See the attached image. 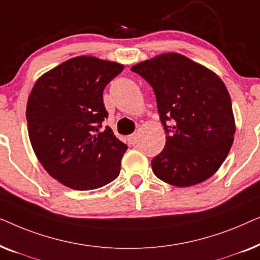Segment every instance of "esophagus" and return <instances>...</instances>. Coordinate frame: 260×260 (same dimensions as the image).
<instances>
[{"label": "esophagus", "mask_w": 260, "mask_h": 260, "mask_svg": "<svg viewBox=\"0 0 260 260\" xmlns=\"http://www.w3.org/2000/svg\"><path fill=\"white\" fill-rule=\"evenodd\" d=\"M127 142H129V144H136L137 135L133 134V135H130V136H127Z\"/></svg>", "instance_id": "34e87169"}]
</instances>
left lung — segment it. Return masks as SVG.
Wrapping results in <instances>:
<instances>
[{"label":"left lung","mask_w":260,"mask_h":260,"mask_svg":"<svg viewBox=\"0 0 260 260\" xmlns=\"http://www.w3.org/2000/svg\"><path fill=\"white\" fill-rule=\"evenodd\" d=\"M131 71L154 88L166 147L152 158V172L176 187L201 183L229 155L236 122L229 91L207 67L179 53H163ZM173 120V126L166 124Z\"/></svg>","instance_id":"1"}]
</instances>
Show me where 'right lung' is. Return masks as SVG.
I'll return each mask as SVG.
<instances>
[{
	"mask_svg": "<svg viewBox=\"0 0 260 260\" xmlns=\"http://www.w3.org/2000/svg\"><path fill=\"white\" fill-rule=\"evenodd\" d=\"M122 63L80 55L39 78L28 97L30 144L52 177L76 190L108 184L119 175L126 144L111 127L103 91L122 72Z\"/></svg>",
	"mask_w": 260,
	"mask_h": 260,
	"instance_id": "1",
	"label": "right lung"
}]
</instances>
